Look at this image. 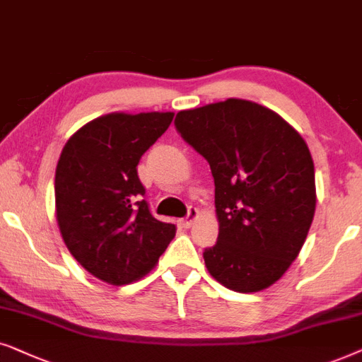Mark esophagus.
Here are the masks:
<instances>
[{
	"instance_id": "34e87169",
	"label": "esophagus",
	"mask_w": 362,
	"mask_h": 362,
	"mask_svg": "<svg viewBox=\"0 0 362 362\" xmlns=\"http://www.w3.org/2000/svg\"><path fill=\"white\" fill-rule=\"evenodd\" d=\"M197 216H199V210H197L195 206H190L189 214H187L185 218L180 220V225L184 226V228H190V226L194 225V221L197 220Z\"/></svg>"
}]
</instances>
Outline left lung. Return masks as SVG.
Returning <instances> with one entry per match:
<instances>
[{
    "mask_svg": "<svg viewBox=\"0 0 362 362\" xmlns=\"http://www.w3.org/2000/svg\"><path fill=\"white\" fill-rule=\"evenodd\" d=\"M175 127L210 163L218 238L206 269L238 293L272 286L295 262L316 209L315 163L285 119L252 100L180 110Z\"/></svg>",
    "mask_w": 362,
    "mask_h": 362,
    "instance_id": "left-lung-1",
    "label": "left lung"
}]
</instances>
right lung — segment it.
<instances>
[{"instance_id":"right-lung-1","label":"right lung","mask_w":362,"mask_h":362,"mask_svg":"<svg viewBox=\"0 0 362 362\" xmlns=\"http://www.w3.org/2000/svg\"><path fill=\"white\" fill-rule=\"evenodd\" d=\"M173 112H112L81 127L56 167V218L72 257L109 285L142 278L175 237L153 218L137 175L141 157Z\"/></svg>"}]
</instances>
